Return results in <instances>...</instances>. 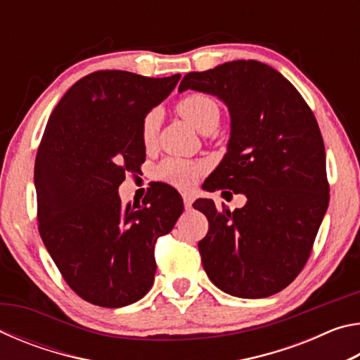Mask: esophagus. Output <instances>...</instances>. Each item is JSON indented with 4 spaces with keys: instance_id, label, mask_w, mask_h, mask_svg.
Segmentation results:
<instances>
[{
    "instance_id": "obj_1",
    "label": "esophagus",
    "mask_w": 360,
    "mask_h": 360,
    "mask_svg": "<svg viewBox=\"0 0 360 360\" xmlns=\"http://www.w3.org/2000/svg\"><path fill=\"white\" fill-rule=\"evenodd\" d=\"M182 200H184V206H186V210H191V208H192L193 200H195L193 195H192V193H182Z\"/></svg>"
}]
</instances>
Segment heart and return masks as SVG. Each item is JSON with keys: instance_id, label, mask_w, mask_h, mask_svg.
I'll return each instance as SVG.
<instances>
[{"instance_id": "heart-1", "label": "heart", "mask_w": 360, "mask_h": 360, "mask_svg": "<svg viewBox=\"0 0 360 360\" xmlns=\"http://www.w3.org/2000/svg\"><path fill=\"white\" fill-rule=\"evenodd\" d=\"M176 111L200 133H211L216 130L221 120V111L214 98L203 94H191L181 98ZM158 130V114L149 112L141 124V141L144 148L150 149L155 144ZM203 167L202 163L182 160V158H167L157 168V176L168 184L178 187H191L197 181Z\"/></svg>"}]
</instances>
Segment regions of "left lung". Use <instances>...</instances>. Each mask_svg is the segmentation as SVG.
I'll use <instances>...</instances> for the list:
<instances>
[{
  "instance_id": "left-lung-1",
  "label": "left lung",
  "mask_w": 360,
  "mask_h": 360,
  "mask_svg": "<svg viewBox=\"0 0 360 360\" xmlns=\"http://www.w3.org/2000/svg\"><path fill=\"white\" fill-rule=\"evenodd\" d=\"M188 89L217 96L230 112L227 154L208 178L211 192L248 198L235 211L206 198L193 203L210 222L198 243L203 268L225 294L270 297L302 271L327 211L319 125L294 85L255 60L188 72L179 92Z\"/></svg>"
}]
</instances>
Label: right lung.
Masks as SVG:
<instances>
[{"instance_id": "1", "label": "right lung", "mask_w": 360, "mask_h": 360, "mask_svg": "<svg viewBox=\"0 0 360 360\" xmlns=\"http://www.w3.org/2000/svg\"><path fill=\"white\" fill-rule=\"evenodd\" d=\"M179 79L92 72L63 95L42 135L34 163L41 238L70 288L98 307H127L148 294L155 241L184 211L163 182L141 205H124L117 192L146 158L144 117Z\"/></svg>"}]
</instances>
